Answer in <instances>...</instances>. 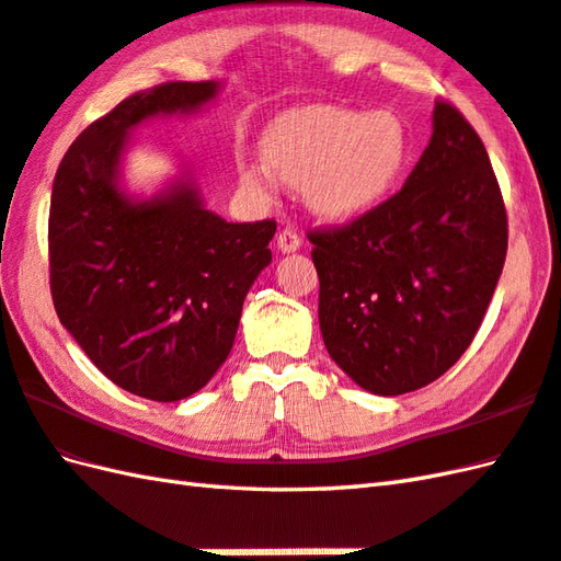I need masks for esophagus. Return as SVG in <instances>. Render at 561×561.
<instances>
[{"mask_svg":"<svg viewBox=\"0 0 561 561\" xmlns=\"http://www.w3.org/2000/svg\"><path fill=\"white\" fill-rule=\"evenodd\" d=\"M278 249L283 254H290V252H297V249L302 247V238L300 234H297L295 230H290V228H285L280 234H278Z\"/></svg>","mask_w":561,"mask_h":561,"instance_id":"34e87169","label":"esophagus"}]
</instances>
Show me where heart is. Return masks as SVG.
Masks as SVG:
<instances>
[{
    "label": "heart",
    "mask_w": 561,
    "mask_h": 561,
    "mask_svg": "<svg viewBox=\"0 0 561 561\" xmlns=\"http://www.w3.org/2000/svg\"><path fill=\"white\" fill-rule=\"evenodd\" d=\"M261 153L280 180L305 186L317 214L353 220L379 208L403 182L413 160V134L391 110L309 105L273 122ZM240 172L252 190H273L264 163H242Z\"/></svg>",
    "instance_id": "obj_1"
}]
</instances>
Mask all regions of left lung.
<instances>
[{"label": "left lung", "instance_id": "left-lung-1", "mask_svg": "<svg viewBox=\"0 0 561 561\" xmlns=\"http://www.w3.org/2000/svg\"><path fill=\"white\" fill-rule=\"evenodd\" d=\"M309 242L333 363L377 396L439 379L476 339L506 259V208L480 136L437 103L403 190Z\"/></svg>", "mask_w": 561, "mask_h": 561}]
</instances>
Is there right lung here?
Segmentation results:
<instances>
[{
    "mask_svg": "<svg viewBox=\"0 0 561 561\" xmlns=\"http://www.w3.org/2000/svg\"><path fill=\"white\" fill-rule=\"evenodd\" d=\"M216 81H170L129 95L85 127L59 163L49 202V290L57 317L103 375L175 403L226 363L244 297L271 264L276 222H228L192 175L151 198L122 190L129 131L216 101Z\"/></svg>",
    "mask_w": 561,
    "mask_h": 561,
    "instance_id": "add662e5",
    "label": "right lung"
}]
</instances>
